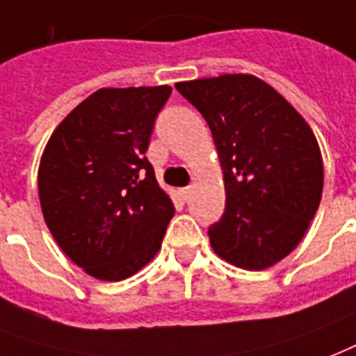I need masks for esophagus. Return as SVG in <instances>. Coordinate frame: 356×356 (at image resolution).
Listing matches in <instances>:
<instances>
[{
    "mask_svg": "<svg viewBox=\"0 0 356 356\" xmlns=\"http://www.w3.org/2000/svg\"><path fill=\"white\" fill-rule=\"evenodd\" d=\"M179 194H181V197H183L184 202H188L190 196H192V186H186V188H181V192H179Z\"/></svg>",
    "mask_w": 356,
    "mask_h": 356,
    "instance_id": "esophagus-1",
    "label": "esophagus"
}]
</instances>
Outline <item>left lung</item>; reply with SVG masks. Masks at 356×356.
I'll use <instances>...</instances> for the list:
<instances>
[{
	"mask_svg": "<svg viewBox=\"0 0 356 356\" xmlns=\"http://www.w3.org/2000/svg\"><path fill=\"white\" fill-rule=\"evenodd\" d=\"M175 88L207 121L218 153L226 213L209 227L216 256L263 270L302 241L323 194V159L306 119L267 81L222 74Z\"/></svg>",
	"mask_w": 356,
	"mask_h": 356,
	"instance_id": "1",
	"label": "left lung"
}]
</instances>
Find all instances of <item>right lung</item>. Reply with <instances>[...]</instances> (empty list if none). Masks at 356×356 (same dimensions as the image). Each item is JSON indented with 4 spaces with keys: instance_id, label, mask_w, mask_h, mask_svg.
Masks as SVG:
<instances>
[{
    "instance_id": "obj_1",
    "label": "right lung",
    "mask_w": 356,
    "mask_h": 356,
    "mask_svg": "<svg viewBox=\"0 0 356 356\" xmlns=\"http://www.w3.org/2000/svg\"><path fill=\"white\" fill-rule=\"evenodd\" d=\"M170 86L102 88L56 127L40 156L39 200L59 248L97 280L147 265L175 214L143 156Z\"/></svg>"
}]
</instances>
